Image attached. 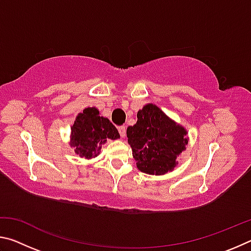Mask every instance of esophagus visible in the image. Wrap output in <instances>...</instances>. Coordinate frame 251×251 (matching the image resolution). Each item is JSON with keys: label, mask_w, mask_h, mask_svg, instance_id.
<instances>
[{"label": "esophagus", "mask_w": 251, "mask_h": 251, "mask_svg": "<svg viewBox=\"0 0 251 251\" xmlns=\"http://www.w3.org/2000/svg\"><path fill=\"white\" fill-rule=\"evenodd\" d=\"M118 131H120V135L122 138H124L126 136V127L125 126H121L118 127Z\"/></svg>", "instance_id": "obj_1"}]
</instances>
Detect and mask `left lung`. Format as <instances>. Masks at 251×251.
Returning a JSON list of instances; mask_svg holds the SVG:
<instances>
[{
  "instance_id": "8db88e82",
  "label": "left lung",
  "mask_w": 251,
  "mask_h": 251,
  "mask_svg": "<svg viewBox=\"0 0 251 251\" xmlns=\"http://www.w3.org/2000/svg\"><path fill=\"white\" fill-rule=\"evenodd\" d=\"M126 134L137 168L156 176L174 171L189 141L185 127L151 103L138 110L137 122Z\"/></svg>"
}]
</instances>
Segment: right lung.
Instances as JSON below:
<instances>
[{"label":"right lung","mask_w":251,"mask_h":251,"mask_svg":"<svg viewBox=\"0 0 251 251\" xmlns=\"http://www.w3.org/2000/svg\"><path fill=\"white\" fill-rule=\"evenodd\" d=\"M70 146L84 158L92 159L100 155L101 145L107 139H118L120 133L108 118L100 115L96 107L84 108L71 127Z\"/></svg>","instance_id":"right-lung-1"}]
</instances>
